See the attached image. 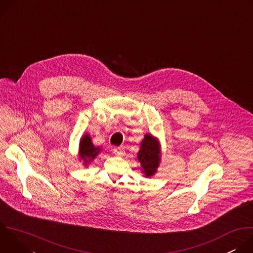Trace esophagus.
<instances>
[{
  "instance_id": "1",
  "label": "esophagus",
  "mask_w": 253,
  "mask_h": 253,
  "mask_svg": "<svg viewBox=\"0 0 253 253\" xmlns=\"http://www.w3.org/2000/svg\"><path fill=\"white\" fill-rule=\"evenodd\" d=\"M113 152H114V154L116 156H119V157H121V156H123L125 154V150H124L123 147H117V148H115L113 150Z\"/></svg>"
}]
</instances>
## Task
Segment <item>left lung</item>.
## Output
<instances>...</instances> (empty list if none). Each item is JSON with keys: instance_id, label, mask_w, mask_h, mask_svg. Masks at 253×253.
<instances>
[{"instance_id": "left-lung-1", "label": "left lung", "mask_w": 253, "mask_h": 253, "mask_svg": "<svg viewBox=\"0 0 253 253\" xmlns=\"http://www.w3.org/2000/svg\"><path fill=\"white\" fill-rule=\"evenodd\" d=\"M137 158L141 164L144 176L146 178L154 176L161 162V145L158 138L149 133L144 135L140 143Z\"/></svg>"}]
</instances>
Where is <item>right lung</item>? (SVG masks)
Segmentation results:
<instances>
[{
  "label": "right lung",
  "instance_id": "add662e5",
  "mask_svg": "<svg viewBox=\"0 0 253 253\" xmlns=\"http://www.w3.org/2000/svg\"><path fill=\"white\" fill-rule=\"evenodd\" d=\"M102 151V149L98 146H95L92 138L88 133H85L79 142V151L78 156L80 162L82 161V164L84 167H88V165L99 155V153Z\"/></svg>",
  "mask_w": 253,
  "mask_h": 253
}]
</instances>
